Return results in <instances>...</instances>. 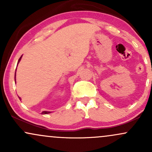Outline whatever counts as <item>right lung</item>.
Listing matches in <instances>:
<instances>
[{
    "label": "right lung",
    "instance_id": "obj_1",
    "mask_svg": "<svg viewBox=\"0 0 152 152\" xmlns=\"http://www.w3.org/2000/svg\"><path fill=\"white\" fill-rule=\"evenodd\" d=\"M21 57H22V56H20V58H19V60H18V64L19 63V61H20V58H21ZM15 71H16V69H15ZM18 98L20 99V97H18ZM49 113H50V111H43V112L41 113V114H49Z\"/></svg>",
    "mask_w": 152,
    "mask_h": 152
}]
</instances>
